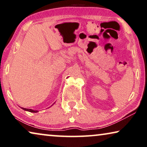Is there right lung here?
Instances as JSON below:
<instances>
[{
    "label": "right lung",
    "mask_w": 147,
    "mask_h": 147,
    "mask_svg": "<svg viewBox=\"0 0 147 147\" xmlns=\"http://www.w3.org/2000/svg\"><path fill=\"white\" fill-rule=\"evenodd\" d=\"M22 109L25 110V111H30V112H32V113L38 112L37 111H34V110H32V109H26V108H22Z\"/></svg>",
    "instance_id": "right-lung-1"
}]
</instances>
